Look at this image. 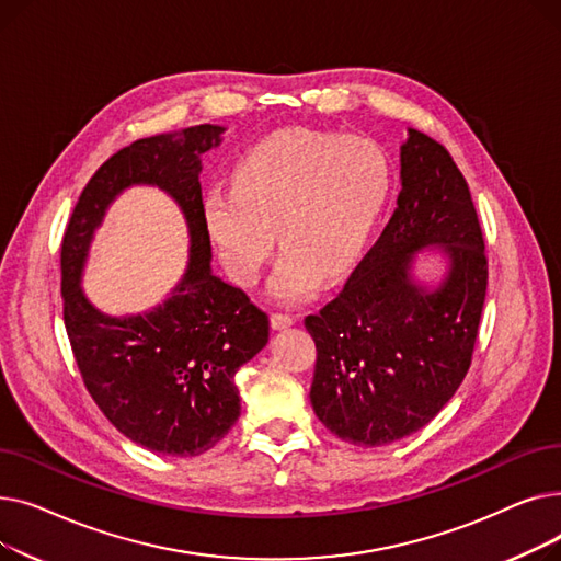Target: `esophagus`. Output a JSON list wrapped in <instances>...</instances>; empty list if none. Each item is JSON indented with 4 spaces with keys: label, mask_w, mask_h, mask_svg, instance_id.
<instances>
[{
    "label": "esophagus",
    "mask_w": 561,
    "mask_h": 561,
    "mask_svg": "<svg viewBox=\"0 0 561 561\" xmlns=\"http://www.w3.org/2000/svg\"><path fill=\"white\" fill-rule=\"evenodd\" d=\"M271 325H273V330H288V328L296 325V318L288 316V313H273Z\"/></svg>",
    "instance_id": "esophagus-1"
}]
</instances>
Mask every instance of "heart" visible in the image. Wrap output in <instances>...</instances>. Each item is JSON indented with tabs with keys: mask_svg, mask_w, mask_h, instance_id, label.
<instances>
[{
	"mask_svg": "<svg viewBox=\"0 0 561 561\" xmlns=\"http://www.w3.org/2000/svg\"><path fill=\"white\" fill-rule=\"evenodd\" d=\"M391 165L368 138L286 127L256 140L233 168V184L202 197V220L227 275L254 286L277 241L275 300L298 305L322 277L355 263L385 211Z\"/></svg>",
	"mask_w": 561,
	"mask_h": 561,
	"instance_id": "1",
	"label": "heart"
}]
</instances>
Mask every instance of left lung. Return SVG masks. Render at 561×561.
<instances>
[{"instance_id":"8db88e82","label":"left lung","mask_w":561,"mask_h":561,"mask_svg":"<svg viewBox=\"0 0 561 561\" xmlns=\"http://www.w3.org/2000/svg\"><path fill=\"white\" fill-rule=\"evenodd\" d=\"M398 209L339 298L305 318L316 343L311 407L347 444L375 448L425 427L463 381L486 296L484 239L463 174L440 142L407 129ZM425 249L445 256L415 277Z\"/></svg>"}]
</instances>
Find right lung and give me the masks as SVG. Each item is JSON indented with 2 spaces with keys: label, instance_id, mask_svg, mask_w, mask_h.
Instances as JSON below:
<instances>
[{
  "label": "right lung",
  "instance_id": "add662e5",
  "mask_svg": "<svg viewBox=\"0 0 561 561\" xmlns=\"http://www.w3.org/2000/svg\"><path fill=\"white\" fill-rule=\"evenodd\" d=\"M222 134L218 125H195L123 147L85 184L61 248L64 320L88 393L134 444L170 457L211 450L239 421L233 377L265 347L271 330L268 316L211 268L199 157ZM131 185H154L181 206L190 263L157 308L108 317L87 300L80 279L107 206Z\"/></svg>",
  "mask_w": 561,
  "mask_h": 561
}]
</instances>
